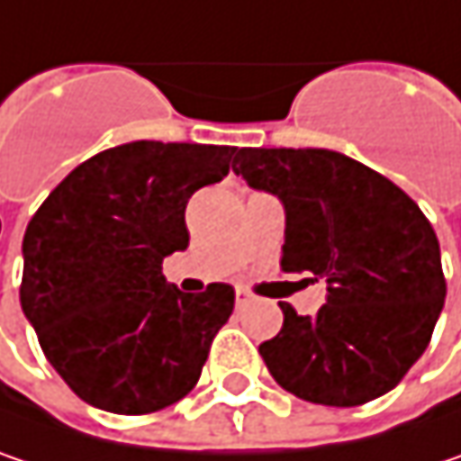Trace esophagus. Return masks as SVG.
Wrapping results in <instances>:
<instances>
[{
	"mask_svg": "<svg viewBox=\"0 0 461 461\" xmlns=\"http://www.w3.org/2000/svg\"><path fill=\"white\" fill-rule=\"evenodd\" d=\"M247 304H251V294H247V291H236V307L244 310Z\"/></svg>",
	"mask_w": 461,
	"mask_h": 461,
	"instance_id": "1",
	"label": "esophagus"
}]
</instances>
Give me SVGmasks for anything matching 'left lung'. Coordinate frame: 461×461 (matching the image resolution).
<instances>
[{
    "label": "left lung",
    "instance_id": "obj_1",
    "mask_svg": "<svg viewBox=\"0 0 461 461\" xmlns=\"http://www.w3.org/2000/svg\"><path fill=\"white\" fill-rule=\"evenodd\" d=\"M233 173L285 207L280 267L328 283L314 317L280 302L283 328L259 354L288 393L359 407L410 373L444 310L433 225L410 196L330 149H239Z\"/></svg>",
    "mask_w": 461,
    "mask_h": 461
}]
</instances>
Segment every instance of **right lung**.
Returning a JSON list of instances; mask_svg holds the SVG:
<instances>
[{
  "label": "right lung",
  "instance_id": "obj_1",
  "mask_svg": "<svg viewBox=\"0 0 461 461\" xmlns=\"http://www.w3.org/2000/svg\"><path fill=\"white\" fill-rule=\"evenodd\" d=\"M236 147L131 141L78 165L23 236L20 307L59 378L96 410L149 414L183 399L233 312V288L181 294L162 259L188 247L185 204Z\"/></svg>",
  "mask_w": 461,
  "mask_h": 461
}]
</instances>
